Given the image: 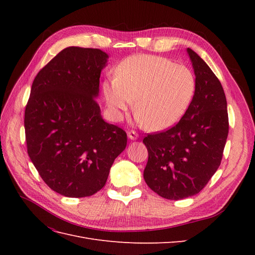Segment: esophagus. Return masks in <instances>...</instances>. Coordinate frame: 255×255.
I'll return each instance as SVG.
<instances>
[{
	"instance_id": "34e87169",
	"label": "esophagus",
	"mask_w": 255,
	"mask_h": 255,
	"mask_svg": "<svg viewBox=\"0 0 255 255\" xmlns=\"http://www.w3.org/2000/svg\"><path fill=\"white\" fill-rule=\"evenodd\" d=\"M128 139H130V140H136V139H138V134L136 133V132H134V130H128Z\"/></svg>"
}]
</instances>
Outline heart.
<instances>
[{"instance_id":"1","label":"heart","mask_w":255,"mask_h":255,"mask_svg":"<svg viewBox=\"0 0 255 255\" xmlns=\"http://www.w3.org/2000/svg\"><path fill=\"white\" fill-rule=\"evenodd\" d=\"M103 94L113 118L134 103L136 118L151 130L173 127L187 112L196 92V78L184 65L170 59L140 54L119 65L116 79L103 83Z\"/></svg>"}]
</instances>
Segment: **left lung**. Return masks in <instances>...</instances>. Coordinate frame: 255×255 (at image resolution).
Wrapping results in <instances>:
<instances>
[{
	"instance_id": "1",
	"label": "left lung",
	"mask_w": 255,
	"mask_h": 255,
	"mask_svg": "<svg viewBox=\"0 0 255 255\" xmlns=\"http://www.w3.org/2000/svg\"><path fill=\"white\" fill-rule=\"evenodd\" d=\"M186 52L196 76L191 104L176 126L143 138L149 153L143 179L169 200L192 197L204 188L220 166L229 134L221 83L196 52Z\"/></svg>"
}]
</instances>
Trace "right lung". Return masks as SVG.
<instances>
[{"label": "right lung", "mask_w": 255, "mask_h": 255, "mask_svg": "<svg viewBox=\"0 0 255 255\" xmlns=\"http://www.w3.org/2000/svg\"><path fill=\"white\" fill-rule=\"evenodd\" d=\"M109 57L99 49L66 48L38 72L30 89L28 156L45 184L69 198L101 189L127 146L126 132L103 119L96 100Z\"/></svg>", "instance_id": "1"}]
</instances>
